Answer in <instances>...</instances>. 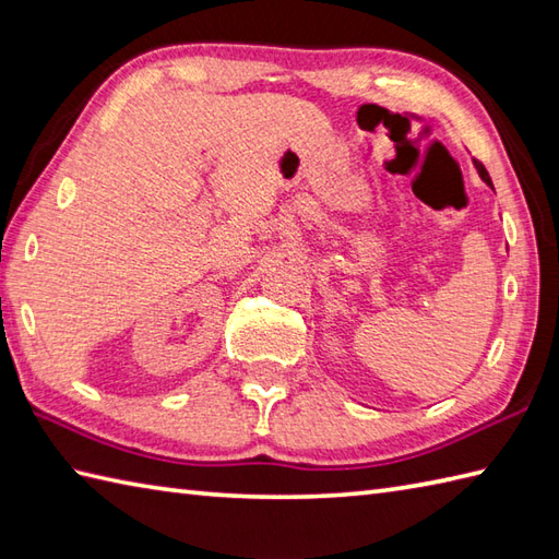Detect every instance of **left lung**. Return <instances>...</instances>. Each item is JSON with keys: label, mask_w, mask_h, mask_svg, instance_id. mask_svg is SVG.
Listing matches in <instances>:
<instances>
[{"label": "left lung", "mask_w": 559, "mask_h": 559, "mask_svg": "<svg viewBox=\"0 0 559 559\" xmlns=\"http://www.w3.org/2000/svg\"><path fill=\"white\" fill-rule=\"evenodd\" d=\"M473 163H476V168H478V175L483 177V180H485V182H488V185L492 187V180H490V175H488V170H485V168H483V163H478V160H473Z\"/></svg>", "instance_id": "left-lung-1"}]
</instances>
